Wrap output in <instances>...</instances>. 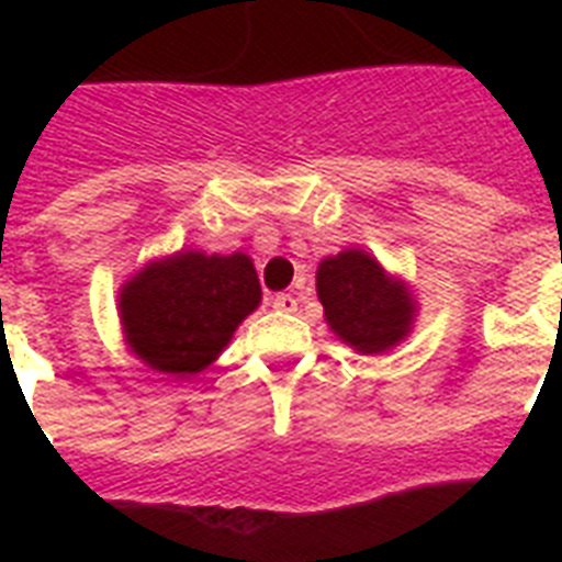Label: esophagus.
<instances>
[{"mask_svg":"<svg viewBox=\"0 0 562 562\" xmlns=\"http://www.w3.org/2000/svg\"><path fill=\"white\" fill-rule=\"evenodd\" d=\"M271 303H273V308H277V312H297V300L291 297V294H277Z\"/></svg>","mask_w":562,"mask_h":562,"instance_id":"34e87169","label":"esophagus"}]
</instances>
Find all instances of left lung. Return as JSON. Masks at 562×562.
Wrapping results in <instances>:
<instances>
[{
	"instance_id": "left-lung-1",
	"label": "left lung",
	"mask_w": 562,
	"mask_h": 562,
	"mask_svg": "<svg viewBox=\"0 0 562 562\" xmlns=\"http://www.w3.org/2000/svg\"><path fill=\"white\" fill-rule=\"evenodd\" d=\"M317 297L326 324L359 352H382L411 329L414 303L364 250H344L317 268Z\"/></svg>"
}]
</instances>
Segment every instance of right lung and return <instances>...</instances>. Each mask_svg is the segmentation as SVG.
<instances>
[{
	"label": "right lung",
	"mask_w": 562,
	"mask_h": 562,
	"mask_svg": "<svg viewBox=\"0 0 562 562\" xmlns=\"http://www.w3.org/2000/svg\"><path fill=\"white\" fill-rule=\"evenodd\" d=\"M262 289L245 254H178L148 265L119 297L127 344L160 373L189 375L218 359Z\"/></svg>",
	"instance_id": "right-lung-1"
}]
</instances>
